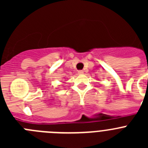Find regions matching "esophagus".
<instances>
[{"instance_id": "obj_1", "label": "esophagus", "mask_w": 148, "mask_h": 148, "mask_svg": "<svg viewBox=\"0 0 148 148\" xmlns=\"http://www.w3.org/2000/svg\"><path fill=\"white\" fill-rule=\"evenodd\" d=\"M78 73L79 74V75H82V74H83V73H84V71H83V70H78Z\"/></svg>"}]
</instances>
